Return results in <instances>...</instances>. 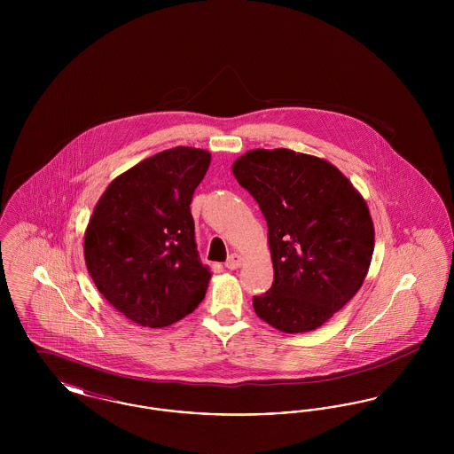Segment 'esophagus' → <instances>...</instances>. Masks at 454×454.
<instances>
[{
    "label": "esophagus",
    "mask_w": 454,
    "mask_h": 454,
    "mask_svg": "<svg viewBox=\"0 0 454 454\" xmlns=\"http://www.w3.org/2000/svg\"><path fill=\"white\" fill-rule=\"evenodd\" d=\"M241 263H243V257L239 255V254H231L228 260H226V269H230V270H235L238 267H241Z\"/></svg>",
    "instance_id": "34e87169"
}]
</instances>
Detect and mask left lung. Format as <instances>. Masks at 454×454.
I'll list each match as a JSON object with an SVG mask.
<instances>
[{
    "mask_svg": "<svg viewBox=\"0 0 454 454\" xmlns=\"http://www.w3.org/2000/svg\"><path fill=\"white\" fill-rule=\"evenodd\" d=\"M231 170L269 228L274 284L254 298L257 317L284 333L322 326L366 279L374 224L364 197L330 161L286 148L250 150Z\"/></svg>",
    "mask_w": 454,
    "mask_h": 454,
    "instance_id": "1",
    "label": "left lung"
}]
</instances>
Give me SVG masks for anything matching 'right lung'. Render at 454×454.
I'll return each mask as SVG.
<instances>
[{
	"label": "right lung",
	"instance_id": "1",
	"mask_svg": "<svg viewBox=\"0 0 454 454\" xmlns=\"http://www.w3.org/2000/svg\"><path fill=\"white\" fill-rule=\"evenodd\" d=\"M211 153L176 146L108 184L85 230L83 255L100 294L130 322L161 328L204 300L211 269L197 252L191 202Z\"/></svg>",
	"mask_w": 454,
	"mask_h": 454
}]
</instances>
